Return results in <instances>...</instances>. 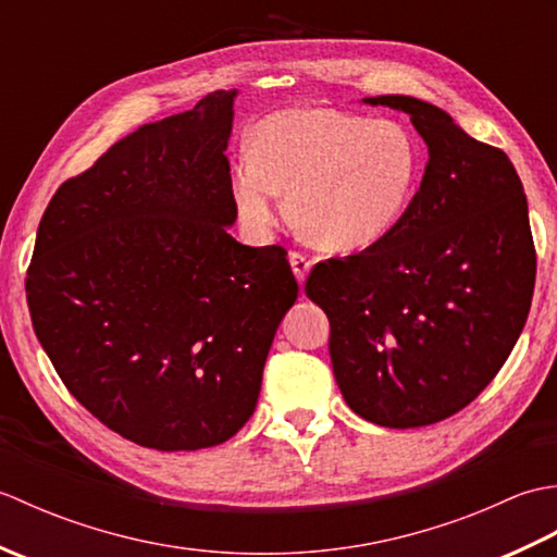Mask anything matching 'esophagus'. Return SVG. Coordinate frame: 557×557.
Masks as SVG:
<instances>
[{
  "label": "esophagus",
  "instance_id": "1",
  "mask_svg": "<svg viewBox=\"0 0 557 557\" xmlns=\"http://www.w3.org/2000/svg\"><path fill=\"white\" fill-rule=\"evenodd\" d=\"M289 263H292V270H294V275H297V280L304 282L306 275H309V270H311V258L304 256L301 251H292Z\"/></svg>",
  "mask_w": 557,
  "mask_h": 557
}]
</instances>
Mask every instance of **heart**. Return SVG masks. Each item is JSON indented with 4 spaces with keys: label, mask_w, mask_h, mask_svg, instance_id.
<instances>
[{
    "label": "heart",
    "mask_w": 557,
    "mask_h": 557,
    "mask_svg": "<svg viewBox=\"0 0 557 557\" xmlns=\"http://www.w3.org/2000/svg\"><path fill=\"white\" fill-rule=\"evenodd\" d=\"M421 170V146L405 124L294 108L256 126L253 156L234 164L232 191L251 230L275 227L280 194H287L292 220L306 239L323 251L351 253L397 227Z\"/></svg>",
    "instance_id": "obj_1"
}]
</instances>
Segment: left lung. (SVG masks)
Returning a JSON list of instances; mask_svg holds the SVG:
<instances>
[{"label":"left lung","mask_w":557,"mask_h":557,"mask_svg":"<svg viewBox=\"0 0 557 557\" xmlns=\"http://www.w3.org/2000/svg\"><path fill=\"white\" fill-rule=\"evenodd\" d=\"M366 102L411 116L429 146L423 182L383 242L315 263L306 297L330 321L347 405L385 429H419L471 405L503 369L531 309L536 248L500 148L423 100Z\"/></svg>","instance_id":"1"}]
</instances>
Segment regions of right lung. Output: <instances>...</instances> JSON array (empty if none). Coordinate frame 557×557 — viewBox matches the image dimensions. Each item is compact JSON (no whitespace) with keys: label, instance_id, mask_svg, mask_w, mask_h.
<instances>
[{"label":"right lung","instance_id":"add662e5","mask_svg":"<svg viewBox=\"0 0 557 557\" xmlns=\"http://www.w3.org/2000/svg\"><path fill=\"white\" fill-rule=\"evenodd\" d=\"M236 90L140 126L57 188L26 277L66 389L136 445L212 447L251 417L299 285L282 246H244L230 160Z\"/></svg>","mask_w":557,"mask_h":557}]
</instances>
